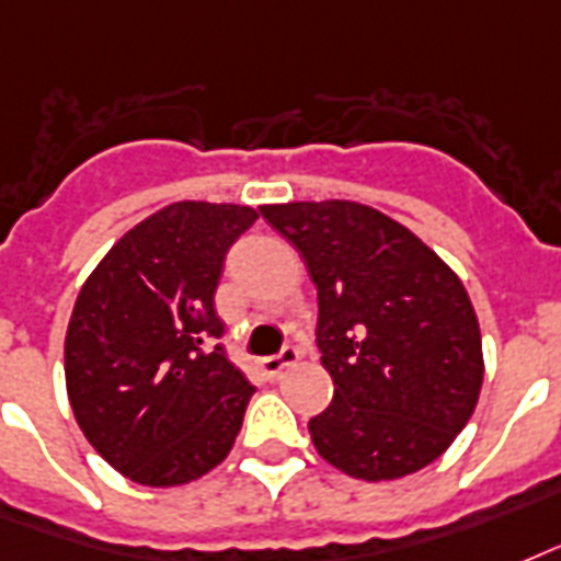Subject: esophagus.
Here are the masks:
<instances>
[{"mask_svg": "<svg viewBox=\"0 0 561 561\" xmlns=\"http://www.w3.org/2000/svg\"><path fill=\"white\" fill-rule=\"evenodd\" d=\"M298 363V348H284L277 357H266L260 359V371L268 377V380H275V377H280L289 366H295Z\"/></svg>", "mask_w": 561, "mask_h": 561, "instance_id": "obj_1", "label": "esophagus"}]
</instances>
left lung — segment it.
I'll return each mask as SVG.
<instances>
[{"label": "left lung", "instance_id": "8db88e82", "mask_svg": "<svg viewBox=\"0 0 561 561\" xmlns=\"http://www.w3.org/2000/svg\"><path fill=\"white\" fill-rule=\"evenodd\" d=\"M260 213L319 289L316 342L333 401L307 424L316 450L368 483L430 466L466 427L483 386L480 324L457 272L366 204Z\"/></svg>", "mask_w": 561, "mask_h": 561}]
</instances>
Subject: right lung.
<instances>
[{
  "mask_svg": "<svg viewBox=\"0 0 561 561\" xmlns=\"http://www.w3.org/2000/svg\"><path fill=\"white\" fill-rule=\"evenodd\" d=\"M254 219L245 204H169L78 293L64 342L69 403L87 442L134 483H193L231 454L254 386L216 342L213 295Z\"/></svg>",
  "mask_w": 561,
  "mask_h": 561,
  "instance_id": "right-lung-1",
  "label": "right lung"
}]
</instances>
